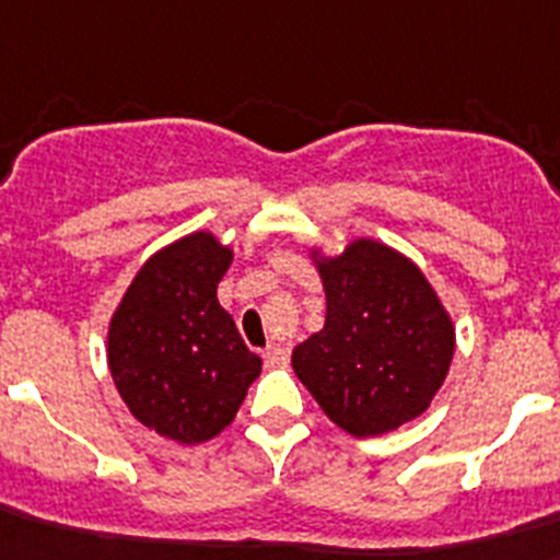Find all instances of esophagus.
Wrapping results in <instances>:
<instances>
[{
  "label": "esophagus",
  "instance_id": "34e87169",
  "mask_svg": "<svg viewBox=\"0 0 560 560\" xmlns=\"http://www.w3.org/2000/svg\"><path fill=\"white\" fill-rule=\"evenodd\" d=\"M289 354L291 349L285 343H269L266 346V352H262V358H266L269 366H285V363H289Z\"/></svg>",
  "mask_w": 560,
  "mask_h": 560
}]
</instances>
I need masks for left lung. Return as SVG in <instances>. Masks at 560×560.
<instances>
[{"mask_svg":"<svg viewBox=\"0 0 560 560\" xmlns=\"http://www.w3.org/2000/svg\"><path fill=\"white\" fill-rule=\"evenodd\" d=\"M326 294L323 329L291 369L352 438L395 432L427 412L455 358V323L412 257L374 237L343 252L306 246Z\"/></svg>","mask_w":560,"mask_h":560,"instance_id":"left-lung-1","label":"left lung"}]
</instances>
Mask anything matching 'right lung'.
<instances>
[{
    "label": "right lung",
    "mask_w": 560,
    "mask_h": 560,
    "mask_svg": "<svg viewBox=\"0 0 560 560\" xmlns=\"http://www.w3.org/2000/svg\"><path fill=\"white\" fill-rule=\"evenodd\" d=\"M231 260L214 231H191L142 262L108 320L105 354L128 412L186 446L229 427L262 369L217 300Z\"/></svg>",
    "instance_id": "right-lung-1"
}]
</instances>
